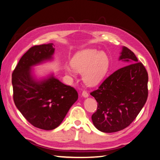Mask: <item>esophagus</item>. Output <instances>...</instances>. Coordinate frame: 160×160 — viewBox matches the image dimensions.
I'll return each instance as SVG.
<instances>
[{"instance_id":"1","label":"esophagus","mask_w":160,"mask_h":160,"mask_svg":"<svg viewBox=\"0 0 160 160\" xmlns=\"http://www.w3.org/2000/svg\"><path fill=\"white\" fill-rule=\"evenodd\" d=\"M82 95L84 98H87L88 97V94L86 91H83V92H82Z\"/></svg>"}]
</instances>
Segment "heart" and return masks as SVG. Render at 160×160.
Returning <instances> with one entry per match:
<instances>
[{
    "label": "heart",
    "mask_w": 160,
    "mask_h": 160,
    "mask_svg": "<svg viewBox=\"0 0 160 160\" xmlns=\"http://www.w3.org/2000/svg\"><path fill=\"white\" fill-rule=\"evenodd\" d=\"M71 67L65 66V72L73 75L76 72H82L84 82L89 86H95L103 80L107 73L109 60L103 51L96 49H83L73 56L70 61Z\"/></svg>",
    "instance_id": "obj_1"
}]
</instances>
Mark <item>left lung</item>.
<instances>
[{"label":"left lung","instance_id":"obj_1","mask_svg":"<svg viewBox=\"0 0 160 160\" xmlns=\"http://www.w3.org/2000/svg\"><path fill=\"white\" fill-rule=\"evenodd\" d=\"M119 60L128 63L107 78L91 92L97 102L92 116L96 128L111 133L124 129L137 118L148 97V73L134 53L122 47Z\"/></svg>","mask_w":160,"mask_h":160}]
</instances>
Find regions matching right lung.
<instances>
[{"label": "right lung", "instance_id": "right-lung-1", "mask_svg": "<svg viewBox=\"0 0 160 160\" xmlns=\"http://www.w3.org/2000/svg\"><path fill=\"white\" fill-rule=\"evenodd\" d=\"M54 52L52 43L31 47L12 73L15 106L32 125L46 130L58 127L78 98L74 88L53 73L40 80L33 76L32 68L52 59Z\"/></svg>", "mask_w": 160, "mask_h": 160}]
</instances>
